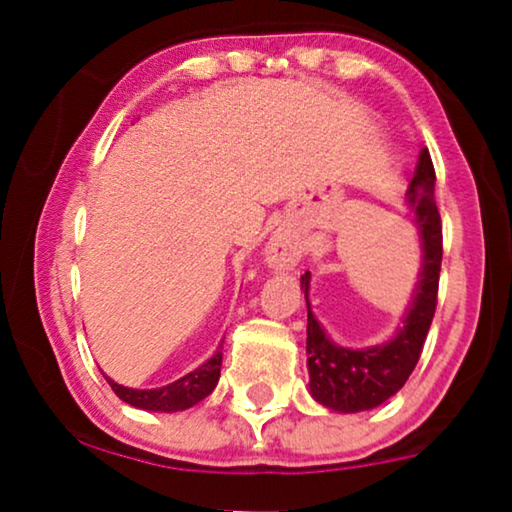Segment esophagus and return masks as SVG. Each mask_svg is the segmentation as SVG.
Here are the masks:
<instances>
[{
    "instance_id": "34e87169",
    "label": "esophagus",
    "mask_w": 512,
    "mask_h": 512,
    "mask_svg": "<svg viewBox=\"0 0 512 512\" xmlns=\"http://www.w3.org/2000/svg\"><path fill=\"white\" fill-rule=\"evenodd\" d=\"M300 258L298 240L286 230H275L272 237L265 244V263L272 270H291Z\"/></svg>"
}]
</instances>
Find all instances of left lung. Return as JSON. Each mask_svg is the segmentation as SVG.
<instances>
[{
  "label": "left lung",
  "mask_w": 512,
  "mask_h": 512,
  "mask_svg": "<svg viewBox=\"0 0 512 512\" xmlns=\"http://www.w3.org/2000/svg\"><path fill=\"white\" fill-rule=\"evenodd\" d=\"M433 186H436V172L429 149H422L408 188V205L415 214L419 244H422V268L408 310L403 314V324L396 328L394 338L363 349L335 345L312 312L310 272L300 277V289L307 303L310 394L328 410H373L394 396L417 366L436 312L440 261H443V226H440Z\"/></svg>",
  "instance_id": "obj_1"
}]
</instances>
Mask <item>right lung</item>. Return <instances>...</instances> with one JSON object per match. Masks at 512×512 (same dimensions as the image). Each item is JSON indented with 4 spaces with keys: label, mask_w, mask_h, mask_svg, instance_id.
Masks as SVG:
<instances>
[{
    "label": "right lung",
    "mask_w": 512,
    "mask_h": 512,
    "mask_svg": "<svg viewBox=\"0 0 512 512\" xmlns=\"http://www.w3.org/2000/svg\"><path fill=\"white\" fill-rule=\"evenodd\" d=\"M223 342L219 349L209 356V359L198 366L191 373H186L179 380H174L172 384H165V387L158 389H132V387H123L111 380V377L104 375V380L109 382V387L114 389V394L125 401L132 408L139 410H149V412H179V410H188L193 405H198L200 401L212 394L216 382H219L221 375V359H223Z\"/></svg>",
    "instance_id": "obj_1"
}]
</instances>
